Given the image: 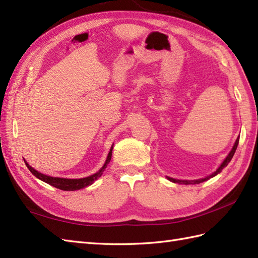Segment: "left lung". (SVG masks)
I'll return each instance as SVG.
<instances>
[{
    "label": "left lung",
    "instance_id": "obj_1",
    "mask_svg": "<svg viewBox=\"0 0 258 258\" xmlns=\"http://www.w3.org/2000/svg\"><path fill=\"white\" fill-rule=\"evenodd\" d=\"M238 141H239V139H237V140H236V142H235V144H234V146H233L232 151L229 152V154L227 155V157L225 158V160H224V162L221 164V166L218 167V168L216 169V171L214 172L213 174H211L210 176H207V177H205V178L196 179V180H180V179H175V178H171V177H167V178H168L169 180H171V182H174V183L186 184V185H188V184H200V183H202V182H204V180H207V179H210L211 177H214V176H215V175H217L218 173H221V172H222V169H223L224 167H226V166L228 165V163L231 162V160H232L233 156H234V154H235V151H236V149H237Z\"/></svg>",
    "mask_w": 258,
    "mask_h": 258
}]
</instances>
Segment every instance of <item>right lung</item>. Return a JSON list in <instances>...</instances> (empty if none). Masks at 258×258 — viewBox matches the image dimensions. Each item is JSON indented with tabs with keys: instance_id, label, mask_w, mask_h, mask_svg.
I'll return each instance as SVG.
<instances>
[{
	"instance_id": "add662e5",
	"label": "right lung",
	"mask_w": 258,
	"mask_h": 258,
	"mask_svg": "<svg viewBox=\"0 0 258 258\" xmlns=\"http://www.w3.org/2000/svg\"><path fill=\"white\" fill-rule=\"evenodd\" d=\"M112 150H113V147H112L111 151H109V153H108V156L106 158L105 164H104V166L100 169V171H98L95 174L91 175V176H89V177L79 178V179L78 178H76V179H70V178H59V177L47 176V175H44V174H42V173H38L37 171H35L34 168H32L25 161L24 162L26 164L27 168H29L30 171H31V173L34 175V176H36L38 179L43 180V182L50 184V185L54 186V187H56L58 189H62V190H76V189L84 188V187H86V186L93 184L96 179H98V177L102 176L103 172L105 171L107 164L109 163V161H111V158H112Z\"/></svg>"
}]
</instances>
